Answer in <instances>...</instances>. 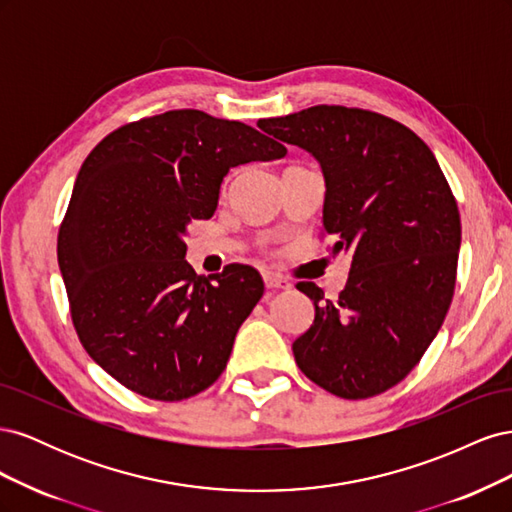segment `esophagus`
<instances>
[{"mask_svg":"<svg viewBox=\"0 0 512 512\" xmlns=\"http://www.w3.org/2000/svg\"><path fill=\"white\" fill-rule=\"evenodd\" d=\"M265 286L269 290H288L292 284L288 280H284L282 275L277 273H265Z\"/></svg>","mask_w":512,"mask_h":512,"instance_id":"obj_1","label":"esophagus"}]
</instances>
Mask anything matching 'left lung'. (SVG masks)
<instances>
[{"instance_id": "1", "label": "left lung", "mask_w": 512, "mask_h": 512, "mask_svg": "<svg viewBox=\"0 0 512 512\" xmlns=\"http://www.w3.org/2000/svg\"><path fill=\"white\" fill-rule=\"evenodd\" d=\"M258 128L314 156L322 168L324 232L350 254L337 299L314 282L297 288L316 316L292 354L303 374L337 397L365 399L404 380L438 335L455 292L461 222L431 149L384 115L312 106Z\"/></svg>"}]
</instances>
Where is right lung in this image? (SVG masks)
Instances as JSON below:
<instances>
[{
	"mask_svg": "<svg viewBox=\"0 0 512 512\" xmlns=\"http://www.w3.org/2000/svg\"><path fill=\"white\" fill-rule=\"evenodd\" d=\"M284 156L275 138L194 108L128 123L89 153L57 260L74 329L108 376L158 401L220 378L265 284L247 265L196 275L183 237L218 209L230 168Z\"/></svg>",
	"mask_w": 512,
	"mask_h": 512,
	"instance_id": "add662e5",
	"label": "right lung"
}]
</instances>
